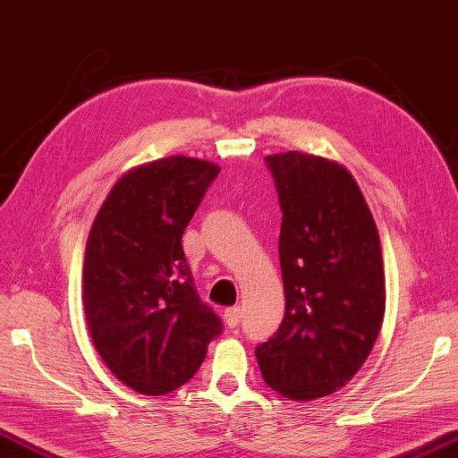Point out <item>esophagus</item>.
Masks as SVG:
<instances>
[{"label":"esophagus","mask_w":458,"mask_h":458,"mask_svg":"<svg viewBox=\"0 0 458 458\" xmlns=\"http://www.w3.org/2000/svg\"><path fill=\"white\" fill-rule=\"evenodd\" d=\"M241 320H242V310L238 306L224 310V322H226L228 328H236V326L241 324Z\"/></svg>","instance_id":"1"}]
</instances>
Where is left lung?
<instances>
[{"label":"left lung","instance_id":"1","mask_svg":"<svg viewBox=\"0 0 458 458\" xmlns=\"http://www.w3.org/2000/svg\"><path fill=\"white\" fill-rule=\"evenodd\" d=\"M265 161L283 212L285 316L255 354L268 387L311 402L344 387L379 336L386 316L379 232L343 165L297 150Z\"/></svg>","mask_w":458,"mask_h":458}]
</instances>
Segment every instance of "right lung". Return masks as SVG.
<instances>
[{"label": "right lung", "instance_id": "add662e5", "mask_svg": "<svg viewBox=\"0 0 458 458\" xmlns=\"http://www.w3.org/2000/svg\"><path fill=\"white\" fill-rule=\"evenodd\" d=\"M217 173L190 157L136 166L93 220L83 263L87 328L107 369L138 394L185 386L222 332L195 292L181 244Z\"/></svg>", "mask_w": 458, "mask_h": 458}]
</instances>
